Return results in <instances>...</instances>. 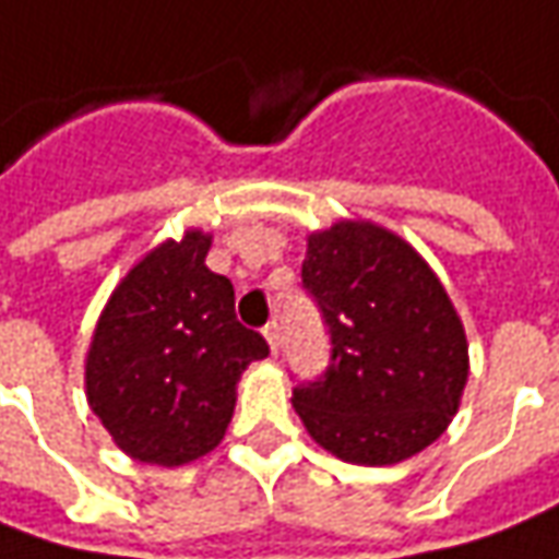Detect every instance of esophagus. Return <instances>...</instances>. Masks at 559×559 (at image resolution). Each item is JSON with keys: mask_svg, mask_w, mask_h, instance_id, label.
<instances>
[{"mask_svg": "<svg viewBox=\"0 0 559 559\" xmlns=\"http://www.w3.org/2000/svg\"><path fill=\"white\" fill-rule=\"evenodd\" d=\"M265 340H269V346H272V353H278V346H281V331H278V321H269L265 324Z\"/></svg>", "mask_w": 559, "mask_h": 559, "instance_id": "1", "label": "esophagus"}]
</instances>
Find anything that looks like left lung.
<instances>
[{"mask_svg":"<svg viewBox=\"0 0 559 559\" xmlns=\"http://www.w3.org/2000/svg\"><path fill=\"white\" fill-rule=\"evenodd\" d=\"M302 287L331 334V365L294 408L340 461L383 467L445 433L467 383L464 324L424 257L374 222L309 235Z\"/></svg>","mask_w":559,"mask_h":559,"instance_id":"1","label":"left lung"}]
</instances>
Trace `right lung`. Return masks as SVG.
<instances>
[{"instance_id": "obj_1", "label": "right lung", "mask_w": 559, "mask_h": 559, "mask_svg": "<svg viewBox=\"0 0 559 559\" xmlns=\"http://www.w3.org/2000/svg\"><path fill=\"white\" fill-rule=\"evenodd\" d=\"M213 238L185 231L129 269L86 356L92 412L129 457L179 467L213 452L235 414L243 368L269 356L235 316V287L206 269Z\"/></svg>"}]
</instances>
